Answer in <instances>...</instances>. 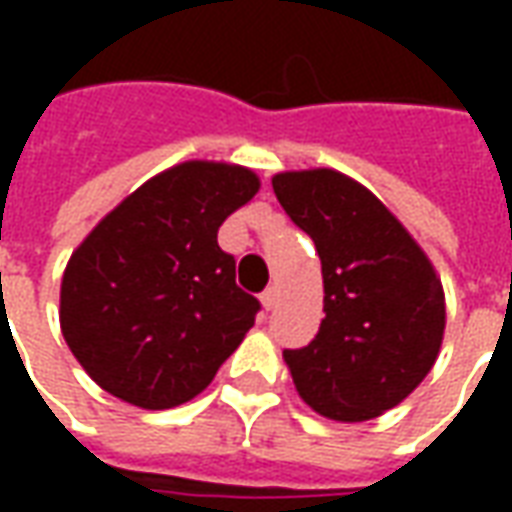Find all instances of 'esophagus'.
<instances>
[{"label":"esophagus","instance_id":"esophagus-1","mask_svg":"<svg viewBox=\"0 0 512 512\" xmlns=\"http://www.w3.org/2000/svg\"><path fill=\"white\" fill-rule=\"evenodd\" d=\"M277 288H268L266 293H263V296H260V301H263V307H266V310H274V307H277Z\"/></svg>","mask_w":512,"mask_h":512}]
</instances>
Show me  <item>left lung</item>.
<instances>
[{"instance_id": "8db88e82", "label": "left lung", "mask_w": 512, "mask_h": 512, "mask_svg": "<svg viewBox=\"0 0 512 512\" xmlns=\"http://www.w3.org/2000/svg\"><path fill=\"white\" fill-rule=\"evenodd\" d=\"M279 205L321 257V329L285 351L301 400L334 422H365L403 403L436 365L444 288L395 213L329 167L277 172Z\"/></svg>"}]
</instances>
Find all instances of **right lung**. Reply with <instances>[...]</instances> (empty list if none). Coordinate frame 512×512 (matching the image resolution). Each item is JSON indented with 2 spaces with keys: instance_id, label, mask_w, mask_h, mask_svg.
<instances>
[{
  "instance_id": "1",
  "label": "right lung",
  "mask_w": 512,
  "mask_h": 512,
  "mask_svg": "<svg viewBox=\"0 0 512 512\" xmlns=\"http://www.w3.org/2000/svg\"><path fill=\"white\" fill-rule=\"evenodd\" d=\"M260 178L224 161H183L145 180L73 249L60 329L95 384L131 406L197 397L252 329L260 301L235 285L219 227Z\"/></svg>"
}]
</instances>
